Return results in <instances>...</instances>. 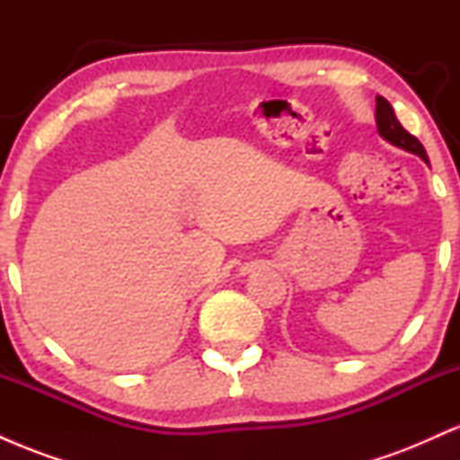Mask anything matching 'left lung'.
I'll use <instances>...</instances> for the list:
<instances>
[{
  "label": "left lung",
  "mask_w": 460,
  "mask_h": 460,
  "mask_svg": "<svg viewBox=\"0 0 460 460\" xmlns=\"http://www.w3.org/2000/svg\"><path fill=\"white\" fill-rule=\"evenodd\" d=\"M376 128H378V134H381L387 142H392V145L400 146V149L409 153H415V155H420L421 160L429 162L421 142L400 125V120L395 119L394 114L392 103H389L385 97H376Z\"/></svg>",
  "instance_id": "1"
}]
</instances>
